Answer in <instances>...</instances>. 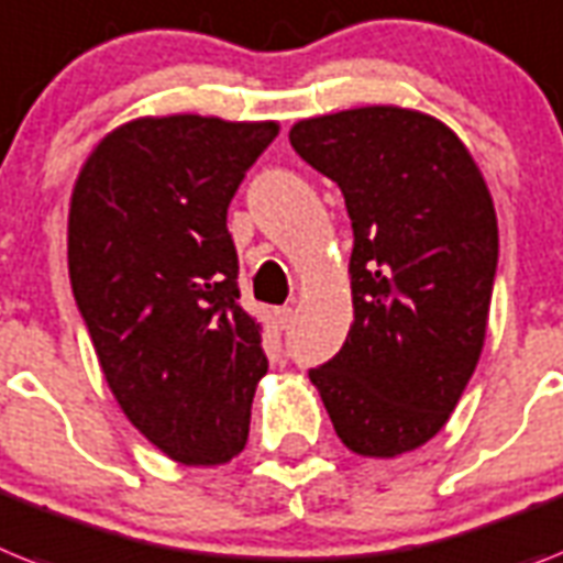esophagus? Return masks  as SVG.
I'll use <instances>...</instances> for the list:
<instances>
[{
    "label": "esophagus",
    "instance_id": "34e87169",
    "mask_svg": "<svg viewBox=\"0 0 563 563\" xmlns=\"http://www.w3.org/2000/svg\"><path fill=\"white\" fill-rule=\"evenodd\" d=\"M276 319H278V324H282V328H290V322H292V308H278V310H276Z\"/></svg>",
    "mask_w": 563,
    "mask_h": 563
}]
</instances>
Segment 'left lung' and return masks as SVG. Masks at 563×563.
Segmentation results:
<instances>
[{"label":"left lung","mask_w":563,"mask_h":563,"mask_svg":"<svg viewBox=\"0 0 563 563\" xmlns=\"http://www.w3.org/2000/svg\"><path fill=\"white\" fill-rule=\"evenodd\" d=\"M290 143L342 189L354 227V322L310 383L351 452H415L481 360L498 267L489 187L457 134L415 109L299 120Z\"/></svg>","instance_id":"1"}]
</instances>
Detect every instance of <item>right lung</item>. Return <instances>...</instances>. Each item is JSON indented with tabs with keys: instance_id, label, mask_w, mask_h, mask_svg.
I'll return each mask as SVG.
<instances>
[{
	"instance_id": "obj_1",
	"label": "right lung",
	"mask_w": 563,
	"mask_h": 563,
	"mask_svg": "<svg viewBox=\"0 0 563 563\" xmlns=\"http://www.w3.org/2000/svg\"><path fill=\"white\" fill-rule=\"evenodd\" d=\"M278 123L201 114L118 125L82 164L68 276L111 394L184 466L230 463L267 374L262 324L239 305L227 207Z\"/></svg>"
}]
</instances>
